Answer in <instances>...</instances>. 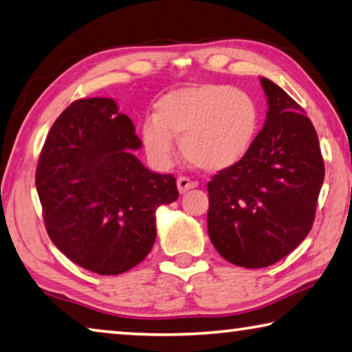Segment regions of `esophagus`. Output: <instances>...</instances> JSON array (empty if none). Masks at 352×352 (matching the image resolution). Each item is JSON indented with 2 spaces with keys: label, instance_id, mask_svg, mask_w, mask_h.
Returning a JSON list of instances; mask_svg holds the SVG:
<instances>
[{
  "label": "esophagus",
  "instance_id": "34e87169",
  "mask_svg": "<svg viewBox=\"0 0 352 352\" xmlns=\"http://www.w3.org/2000/svg\"><path fill=\"white\" fill-rule=\"evenodd\" d=\"M196 186H197V183L189 180L188 177H178L177 178V188H178V191H180V194H185L186 191H189V189L196 188Z\"/></svg>",
  "mask_w": 352,
  "mask_h": 352
}]
</instances>
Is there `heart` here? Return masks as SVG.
<instances>
[{
    "label": "heart",
    "instance_id": "b5f03b06",
    "mask_svg": "<svg viewBox=\"0 0 352 352\" xmlns=\"http://www.w3.org/2000/svg\"><path fill=\"white\" fill-rule=\"evenodd\" d=\"M258 120V106L246 92L224 85L188 86L155 103L153 119L142 125V138L156 163H169L172 138H180L182 155L189 164L221 172L246 156Z\"/></svg>",
    "mask_w": 352,
    "mask_h": 352
}]
</instances>
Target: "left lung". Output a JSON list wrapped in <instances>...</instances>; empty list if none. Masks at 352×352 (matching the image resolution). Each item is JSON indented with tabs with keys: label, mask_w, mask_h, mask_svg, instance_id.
<instances>
[{
	"label": "left lung",
	"mask_w": 352,
	"mask_h": 352,
	"mask_svg": "<svg viewBox=\"0 0 352 352\" xmlns=\"http://www.w3.org/2000/svg\"><path fill=\"white\" fill-rule=\"evenodd\" d=\"M265 125L246 156L208 182V235L227 261L249 270L277 263L314 226L324 182L315 126L274 82L260 80Z\"/></svg>",
	"instance_id": "8db88e82"
}]
</instances>
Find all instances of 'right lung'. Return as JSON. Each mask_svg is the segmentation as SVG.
<instances>
[{
  "label": "right lung",
  "mask_w": 352,
  "mask_h": 352,
  "mask_svg": "<svg viewBox=\"0 0 352 352\" xmlns=\"http://www.w3.org/2000/svg\"><path fill=\"white\" fill-rule=\"evenodd\" d=\"M131 119L113 98L76 100L50 130L36 188L54 246L85 270L122 274L146 258L156 238V208L178 199L172 174L139 161Z\"/></svg>",
  "instance_id": "1"
}]
</instances>
